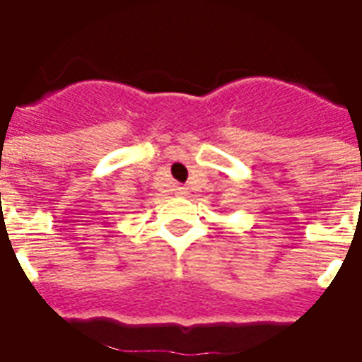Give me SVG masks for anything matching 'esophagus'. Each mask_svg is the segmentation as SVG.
Returning <instances> with one entry per match:
<instances>
[{
  "instance_id": "34e87169",
  "label": "esophagus",
  "mask_w": 362,
  "mask_h": 362,
  "mask_svg": "<svg viewBox=\"0 0 362 362\" xmlns=\"http://www.w3.org/2000/svg\"><path fill=\"white\" fill-rule=\"evenodd\" d=\"M180 194H188V189H186V188H180Z\"/></svg>"
}]
</instances>
